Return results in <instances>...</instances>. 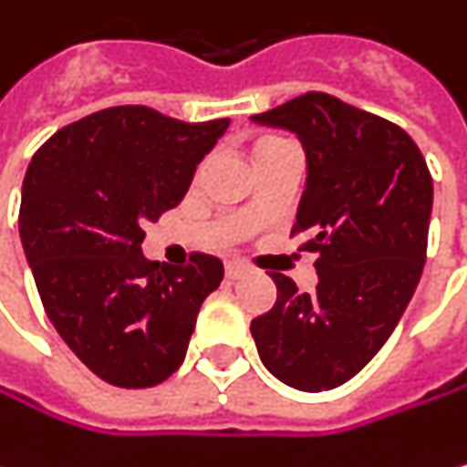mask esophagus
Listing matches in <instances>:
<instances>
[{
  "instance_id": "1",
  "label": "esophagus",
  "mask_w": 467,
  "mask_h": 467,
  "mask_svg": "<svg viewBox=\"0 0 467 467\" xmlns=\"http://www.w3.org/2000/svg\"><path fill=\"white\" fill-rule=\"evenodd\" d=\"M226 279H238V276H244V265L241 263H226Z\"/></svg>"
}]
</instances>
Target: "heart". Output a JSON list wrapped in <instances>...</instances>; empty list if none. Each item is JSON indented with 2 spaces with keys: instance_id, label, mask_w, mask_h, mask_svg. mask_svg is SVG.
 <instances>
[{
  "instance_id": "1",
  "label": "heart",
  "mask_w": 467,
  "mask_h": 467,
  "mask_svg": "<svg viewBox=\"0 0 467 467\" xmlns=\"http://www.w3.org/2000/svg\"><path fill=\"white\" fill-rule=\"evenodd\" d=\"M279 146H285V140H279V138H263V140H257V146H254V157H257V154H265V151H271V149H279Z\"/></svg>"
}]
</instances>
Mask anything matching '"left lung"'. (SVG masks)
Masks as SVG:
<instances>
[{
    "instance_id": "1",
    "label": "left lung",
    "mask_w": 467,
    "mask_h": 467,
    "mask_svg": "<svg viewBox=\"0 0 467 467\" xmlns=\"http://www.w3.org/2000/svg\"><path fill=\"white\" fill-rule=\"evenodd\" d=\"M298 138L307 160L293 235L318 252V282L302 293L271 271L276 302L252 321L265 368L321 393L348 382L393 335L426 263L431 177L396 124L310 90L252 116Z\"/></svg>"
}]
</instances>
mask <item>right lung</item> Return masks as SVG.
<instances>
[{"instance_id": "1", "label": "right lung", "mask_w": 467, "mask_h": 467, "mask_svg": "<svg viewBox=\"0 0 467 467\" xmlns=\"http://www.w3.org/2000/svg\"><path fill=\"white\" fill-rule=\"evenodd\" d=\"M229 119L185 124L151 108L99 110L55 132L21 185L18 235L63 343L116 388H151L185 359L218 257L149 263L143 223L177 207Z\"/></svg>"}]
</instances>
